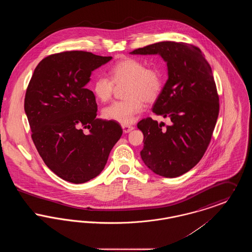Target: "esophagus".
<instances>
[{
  "label": "esophagus",
  "mask_w": 252,
  "mask_h": 252,
  "mask_svg": "<svg viewBox=\"0 0 252 252\" xmlns=\"http://www.w3.org/2000/svg\"><path fill=\"white\" fill-rule=\"evenodd\" d=\"M122 128L125 133H128L134 129V127L131 126H122Z\"/></svg>",
  "instance_id": "obj_1"
}]
</instances>
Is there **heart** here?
<instances>
[{"instance_id": "1", "label": "heart", "mask_w": 252, "mask_h": 252, "mask_svg": "<svg viewBox=\"0 0 252 252\" xmlns=\"http://www.w3.org/2000/svg\"><path fill=\"white\" fill-rule=\"evenodd\" d=\"M111 79L98 76L93 86L96 98L106 102L111 97L116 86L126 84L124 101L114 102L103 109L105 119L127 126L135 120L145 103H152L159 94L162 84V72L158 67L146 68L143 62L125 59L117 62L111 69Z\"/></svg>"}]
</instances>
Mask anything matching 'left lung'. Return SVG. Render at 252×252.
I'll return each instance as SVG.
<instances>
[{
    "label": "left lung",
    "instance_id": "obj_1",
    "mask_svg": "<svg viewBox=\"0 0 252 252\" xmlns=\"http://www.w3.org/2000/svg\"><path fill=\"white\" fill-rule=\"evenodd\" d=\"M130 54L158 55L167 65V81L152 111L172 125L164 128L146 118L137 126L144 134V164L161 177H180L201 159L216 126L219 98L212 68L200 49L183 42L161 41Z\"/></svg>",
    "mask_w": 252,
    "mask_h": 252
}]
</instances>
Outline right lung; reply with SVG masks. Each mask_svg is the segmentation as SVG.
<instances>
[{"mask_svg":"<svg viewBox=\"0 0 252 252\" xmlns=\"http://www.w3.org/2000/svg\"><path fill=\"white\" fill-rule=\"evenodd\" d=\"M83 51L51 55L36 66L24 111L38 154L60 179L79 184L97 177L123 134L120 125L96 118L92 72L111 60Z\"/></svg>","mask_w":252,"mask_h":252,"instance_id":"1","label":"right lung"}]
</instances>
